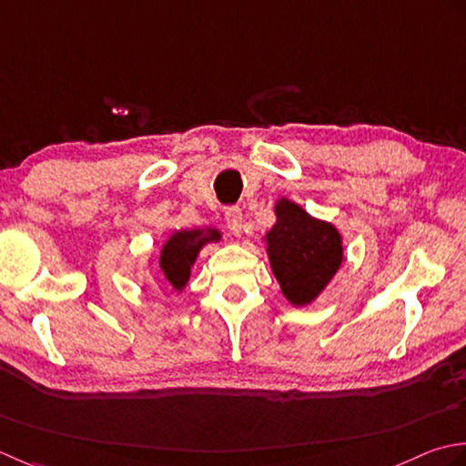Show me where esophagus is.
I'll list each match as a JSON object with an SVG mask.
<instances>
[{"instance_id":"1","label":"esophagus","mask_w":466,"mask_h":466,"mask_svg":"<svg viewBox=\"0 0 466 466\" xmlns=\"http://www.w3.org/2000/svg\"><path fill=\"white\" fill-rule=\"evenodd\" d=\"M225 223L229 227V231L239 237L241 235V227H243V213L239 207H227L225 208Z\"/></svg>"}]
</instances>
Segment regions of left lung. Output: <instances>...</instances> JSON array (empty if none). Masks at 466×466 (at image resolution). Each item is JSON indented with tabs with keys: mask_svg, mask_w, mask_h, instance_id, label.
<instances>
[{
	"mask_svg": "<svg viewBox=\"0 0 466 466\" xmlns=\"http://www.w3.org/2000/svg\"><path fill=\"white\" fill-rule=\"evenodd\" d=\"M275 217L265 233L271 271L291 306L303 308L324 291L344 261L341 235L286 197L275 203Z\"/></svg>",
	"mask_w": 466,
	"mask_h": 466,
	"instance_id": "1",
	"label": "left lung"
}]
</instances>
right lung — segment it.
<instances>
[{
    "instance_id": "1",
    "label": "right lung",
    "mask_w": 466,
    "mask_h": 466,
    "mask_svg": "<svg viewBox=\"0 0 466 466\" xmlns=\"http://www.w3.org/2000/svg\"><path fill=\"white\" fill-rule=\"evenodd\" d=\"M221 233L217 229H191L170 233L160 249V271L173 289L183 291L191 278V268L197 261L198 251L207 243L219 241Z\"/></svg>"
}]
</instances>
